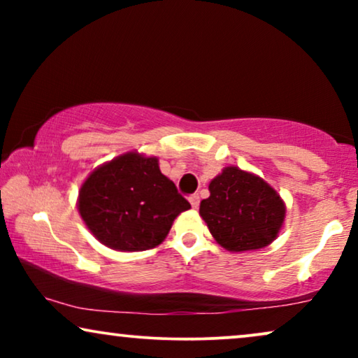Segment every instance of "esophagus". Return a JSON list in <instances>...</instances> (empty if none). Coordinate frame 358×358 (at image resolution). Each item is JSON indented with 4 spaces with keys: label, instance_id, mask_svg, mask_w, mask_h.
Wrapping results in <instances>:
<instances>
[{
    "label": "esophagus",
    "instance_id": "obj_1",
    "mask_svg": "<svg viewBox=\"0 0 358 358\" xmlns=\"http://www.w3.org/2000/svg\"><path fill=\"white\" fill-rule=\"evenodd\" d=\"M189 202H190V205H192V208H199V205H200V197H199L197 194L190 195V197H189Z\"/></svg>",
    "mask_w": 358,
    "mask_h": 358
}]
</instances>
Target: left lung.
Returning a JSON list of instances; mask_svg holds the SVG:
<instances>
[{"instance_id":"8db88e82","label":"left lung","mask_w":358,"mask_h":358,"mask_svg":"<svg viewBox=\"0 0 358 358\" xmlns=\"http://www.w3.org/2000/svg\"><path fill=\"white\" fill-rule=\"evenodd\" d=\"M208 189L210 197L200 202V215L224 249L251 251L277 238L285 218V205L261 178L229 166Z\"/></svg>"}]
</instances>
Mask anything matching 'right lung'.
Segmentation results:
<instances>
[{"mask_svg": "<svg viewBox=\"0 0 358 358\" xmlns=\"http://www.w3.org/2000/svg\"><path fill=\"white\" fill-rule=\"evenodd\" d=\"M80 213L102 244L146 251L168 236L174 218L190 208L158 159L127 153L91 173L80 190Z\"/></svg>", "mask_w": 358, "mask_h": 358, "instance_id": "obj_1", "label": "right lung"}]
</instances>
